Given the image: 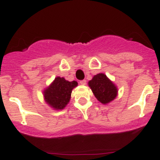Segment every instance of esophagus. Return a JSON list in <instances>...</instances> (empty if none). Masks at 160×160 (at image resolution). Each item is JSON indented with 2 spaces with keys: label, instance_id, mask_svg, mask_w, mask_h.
Returning a JSON list of instances; mask_svg holds the SVG:
<instances>
[{
  "label": "esophagus",
  "instance_id": "esophagus-1",
  "mask_svg": "<svg viewBox=\"0 0 160 160\" xmlns=\"http://www.w3.org/2000/svg\"><path fill=\"white\" fill-rule=\"evenodd\" d=\"M80 83L81 85H85L86 84V80H82L80 81Z\"/></svg>",
  "mask_w": 160,
  "mask_h": 160
}]
</instances>
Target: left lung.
Returning a JSON list of instances; mask_svg holds the SVG:
<instances>
[{
	"label": "left lung",
	"mask_w": 160,
	"mask_h": 160,
	"mask_svg": "<svg viewBox=\"0 0 160 160\" xmlns=\"http://www.w3.org/2000/svg\"><path fill=\"white\" fill-rule=\"evenodd\" d=\"M88 85L96 99L102 103H109L116 97L117 88L103 73L96 75L92 80L88 82Z\"/></svg>",
	"instance_id": "8db88e82"
}]
</instances>
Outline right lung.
Masks as SVG:
<instances>
[{"mask_svg": "<svg viewBox=\"0 0 160 160\" xmlns=\"http://www.w3.org/2000/svg\"><path fill=\"white\" fill-rule=\"evenodd\" d=\"M77 81L69 82L63 77H57L51 85L44 90V99L55 109H63L69 102L72 90L77 86Z\"/></svg>", "mask_w": 160, "mask_h": 160, "instance_id": "right-lung-1", "label": "right lung"}]
</instances>
